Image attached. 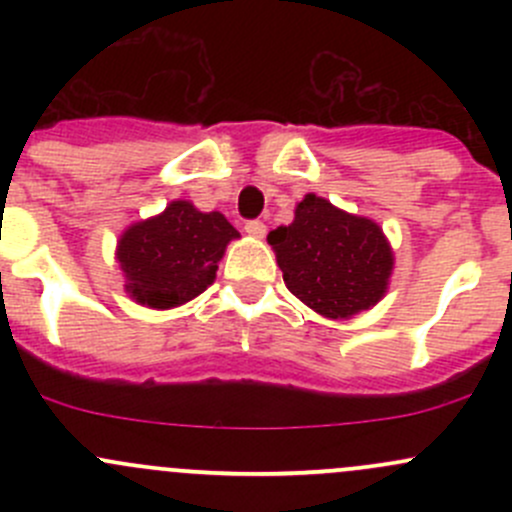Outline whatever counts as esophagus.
Here are the masks:
<instances>
[{"label": "esophagus", "mask_w": 512, "mask_h": 512, "mask_svg": "<svg viewBox=\"0 0 512 512\" xmlns=\"http://www.w3.org/2000/svg\"><path fill=\"white\" fill-rule=\"evenodd\" d=\"M245 232H247V235H252V237H265L267 225L262 223V220H247Z\"/></svg>", "instance_id": "esophagus-1"}]
</instances>
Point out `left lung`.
I'll return each mask as SVG.
<instances>
[{
  "mask_svg": "<svg viewBox=\"0 0 512 512\" xmlns=\"http://www.w3.org/2000/svg\"><path fill=\"white\" fill-rule=\"evenodd\" d=\"M267 240L289 292L324 317L349 319L384 297L394 255L371 220L307 195L294 223L272 230Z\"/></svg>",
  "mask_w": 512,
  "mask_h": 512,
  "instance_id": "left-lung-1",
  "label": "left lung"
}]
</instances>
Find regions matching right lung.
<instances>
[{
    "instance_id": "add662e5",
    "label": "right lung",
    "mask_w": 512,
    "mask_h": 512,
    "mask_svg": "<svg viewBox=\"0 0 512 512\" xmlns=\"http://www.w3.org/2000/svg\"><path fill=\"white\" fill-rule=\"evenodd\" d=\"M237 235L220 213H200L175 200L163 215L123 232L118 262L126 292L153 309L190 302L215 280L225 245Z\"/></svg>"
}]
</instances>
